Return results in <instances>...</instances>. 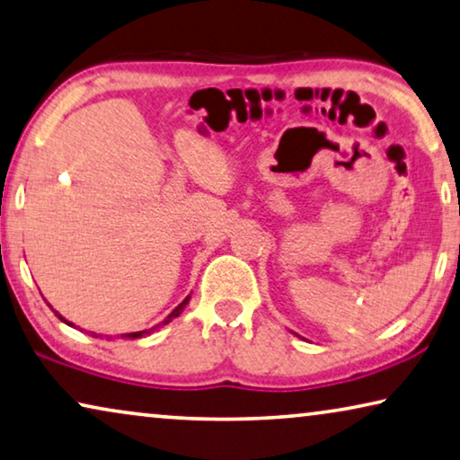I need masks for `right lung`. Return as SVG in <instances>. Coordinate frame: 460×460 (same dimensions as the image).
<instances>
[{
    "mask_svg": "<svg viewBox=\"0 0 460 460\" xmlns=\"http://www.w3.org/2000/svg\"><path fill=\"white\" fill-rule=\"evenodd\" d=\"M188 301H190V296H188L186 299H183V301H181V304H180V305H177V307H175V310H173V312H171L167 318H164V320H163V324H169V322H171V320H173V318H177V316H180V314L183 312V307H186V305H188ZM53 312H55V310H53ZM55 314H58V316H59V320H61V322H66V324H70V326H74V324H72V322H67V320H66L64 316H61V314H59V312H55ZM150 331H153V328H150ZM150 331H140V332H128V334H121V337H123V339H140V337H144V334H148ZM93 334H94V332H93Z\"/></svg>",
    "mask_w": 460,
    "mask_h": 460,
    "instance_id": "add662e5",
    "label": "right lung"
}]
</instances>
